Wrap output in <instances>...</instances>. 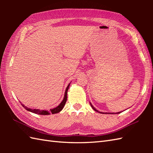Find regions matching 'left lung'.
Segmentation results:
<instances>
[{
    "mask_svg": "<svg viewBox=\"0 0 153 153\" xmlns=\"http://www.w3.org/2000/svg\"><path fill=\"white\" fill-rule=\"evenodd\" d=\"M90 105H91V107H92V108H93V109L94 110H95V111H97V112H99V113H102V114H108V113H107V112H106V113H105V112H99L98 111V110H97V109H95V107H94L92 105H91V103L90 102ZM120 112H117V113H116V114H119ZM110 114H111V113H110ZM112 114H113V113H112Z\"/></svg>",
    "mask_w": 153,
    "mask_h": 153,
    "instance_id": "8db88e82",
    "label": "left lung"
}]
</instances>
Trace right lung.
Returning <instances> with one entry per match:
<instances>
[{
	"mask_svg": "<svg viewBox=\"0 0 153 153\" xmlns=\"http://www.w3.org/2000/svg\"><path fill=\"white\" fill-rule=\"evenodd\" d=\"M70 83L68 84V85L67 86L66 91H65V93H64V99L62 100V101L60 105L57 106L56 108H52L50 109V110H39V109H32V108H27L26 106H25L22 104V106L24 107L25 109H26L27 111L29 112H33L35 114H40V115H49L51 114H56L60 112L63 109L64 106H65V104L66 102V100H67V93H68V90L69 89V87H70Z\"/></svg>",
	"mask_w": 153,
	"mask_h": 153,
	"instance_id": "1",
	"label": "right lung"
}]
</instances>
